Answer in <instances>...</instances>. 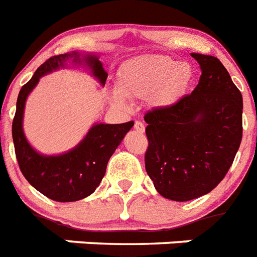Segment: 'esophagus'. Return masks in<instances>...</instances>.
Returning a JSON list of instances; mask_svg holds the SVG:
<instances>
[{
	"label": "esophagus",
	"instance_id": "obj_1",
	"mask_svg": "<svg viewBox=\"0 0 257 257\" xmlns=\"http://www.w3.org/2000/svg\"><path fill=\"white\" fill-rule=\"evenodd\" d=\"M134 128L138 131V133H141V134L145 133V124H143L142 122H139V120H137V122L134 123Z\"/></svg>",
	"mask_w": 257,
	"mask_h": 257
}]
</instances>
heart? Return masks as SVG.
Listing matches in <instances>:
<instances>
[{"mask_svg":"<svg viewBox=\"0 0 257 257\" xmlns=\"http://www.w3.org/2000/svg\"><path fill=\"white\" fill-rule=\"evenodd\" d=\"M194 73L190 65L163 55H145L131 61L119 73V90H112L111 99L127 108L126 96L150 98L158 107L176 103L187 93Z\"/></svg>","mask_w":257,"mask_h":257,"instance_id":"heart-1","label":"heart"}]
</instances>
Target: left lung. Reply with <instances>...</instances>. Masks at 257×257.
<instances>
[{"instance_id":"1","label":"left lung","mask_w":257,"mask_h":257,"mask_svg":"<svg viewBox=\"0 0 257 257\" xmlns=\"http://www.w3.org/2000/svg\"><path fill=\"white\" fill-rule=\"evenodd\" d=\"M198 86L168 107L146 112V171L159 194L175 202L206 195L220 183L243 137V96L223 63L192 53Z\"/></svg>"}]
</instances>
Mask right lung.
I'll list each match as a JSON object with an SVG mask.
<instances>
[{
  "mask_svg": "<svg viewBox=\"0 0 257 257\" xmlns=\"http://www.w3.org/2000/svg\"><path fill=\"white\" fill-rule=\"evenodd\" d=\"M70 59L79 65L85 62L100 85L104 86L107 73L96 55H81L74 51L50 57L37 69L32 79L22 86L12 126L16 157L25 179L55 202H77L93 194L104 176L108 159L134 126L133 120L120 124L95 123L79 145L62 155H42L29 145L22 128L26 98L42 75L63 67Z\"/></svg>",
  "mask_w": 257,
  "mask_h": 257,
  "instance_id": "obj_1",
  "label": "right lung"
}]
</instances>
